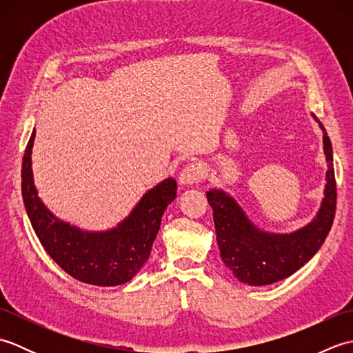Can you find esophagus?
<instances>
[{"label": "esophagus", "instance_id": "esophagus-1", "mask_svg": "<svg viewBox=\"0 0 353 353\" xmlns=\"http://www.w3.org/2000/svg\"><path fill=\"white\" fill-rule=\"evenodd\" d=\"M201 177V170L197 163H188L186 167L181 171V176H179V181L182 185H194L200 181Z\"/></svg>", "mask_w": 353, "mask_h": 353}]
</instances>
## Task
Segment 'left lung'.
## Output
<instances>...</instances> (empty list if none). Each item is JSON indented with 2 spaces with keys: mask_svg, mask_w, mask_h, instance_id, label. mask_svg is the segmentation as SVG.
Wrapping results in <instances>:
<instances>
[{
  "mask_svg": "<svg viewBox=\"0 0 353 353\" xmlns=\"http://www.w3.org/2000/svg\"><path fill=\"white\" fill-rule=\"evenodd\" d=\"M323 132V153L327 162L323 199L312 220L292 232H267L258 228L241 205L223 188L206 192L212 208L220 256L236 279L252 287L279 282L296 273L314 254L331 230L335 205V174L332 144L323 124L311 114Z\"/></svg>",
  "mask_w": 353,
  "mask_h": 353,
  "instance_id": "left-lung-1",
  "label": "left lung"
}]
</instances>
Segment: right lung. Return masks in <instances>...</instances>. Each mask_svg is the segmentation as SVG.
Returning a JSON list of instances; mask_svg holds the SVG:
<instances>
[{"mask_svg":"<svg viewBox=\"0 0 353 353\" xmlns=\"http://www.w3.org/2000/svg\"><path fill=\"white\" fill-rule=\"evenodd\" d=\"M34 134L33 129L22 159L21 190L30 223L45 252L80 282L95 287L129 282L147 262L165 209L176 199L174 177L163 179L145 191L117 226L106 230L81 229L56 216L39 197L32 168Z\"/></svg>","mask_w":353,"mask_h":353,"instance_id":"1","label":"right lung"}]
</instances>
